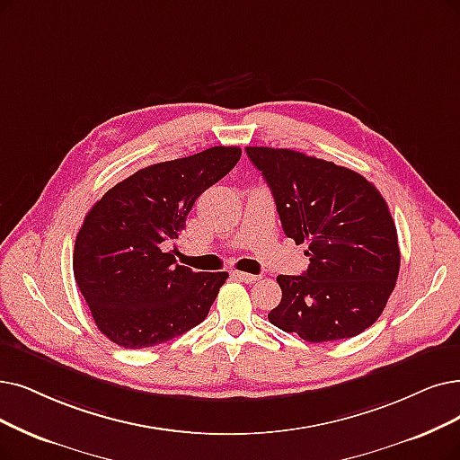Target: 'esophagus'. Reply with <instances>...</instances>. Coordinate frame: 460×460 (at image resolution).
<instances>
[{
  "instance_id": "obj_1",
  "label": "esophagus",
  "mask_w": 460,
  "mask_h": 460,
  "mask_svg": "<svg viewBox=\"0 0 460 460\" xmlns=\"http://www.w3.org/2000/svg\"><path fill=\"white\" fill-rule=\"evenodd\" d=\"M234 275L240 281H243V283H256V281H261V275H254V273H245V271H234Z\"/></svg>"
}]
</instances>
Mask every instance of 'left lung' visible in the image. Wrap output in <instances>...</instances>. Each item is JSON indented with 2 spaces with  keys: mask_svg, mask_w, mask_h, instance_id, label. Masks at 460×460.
<instances>
[{
  "mask_svg": "<svg viewBox=\"0 0 460 460\" xmlns=\"http://www.w3.org/2000/svg\"><path fill=\"white\" fill-rule=\"evenodd\" d=\"M273 194L287 237L307 243L302 275H279L283 298L268 319L311 343L353 338L372 326L400 270L387 201L360 173L315 156L245 146Z\"/></svg>",
  "mask_w": 460,
  "mask_h": 460,
  "instance_id": "obj_1",
  "label": "left lung"
}]
</instances>
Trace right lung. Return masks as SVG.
I'll list each match as a JSON object with an SVG mask.
<instances>
[{
    "mask_svg": "<svg viewBox=\"0 0 460 460\" xmlns=\"http://www.w3.org/2000/svg\"><path fill=\"white\" fill-rule=\"evenodd\" d=\"M240 146H211L153 164L109 189L86 213L73 273L100 332L145 349L189 332L209 314L226 271H192L164 251L185 230L198 196L223 179Z\"/></svg>",
    "mask_w": 460,
    "mask_h": 460,
    "instance_id": "add662e5",
    "label": "right lung"
}]
</instances>
